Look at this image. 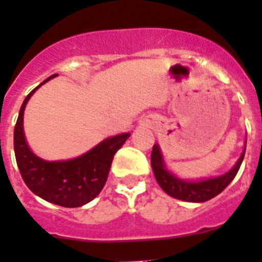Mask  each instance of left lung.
<instances>
[{"instance_id": "obj_1", "label": "left lung", "mask_w": 262, "mask_h": 262, "mask_svg": "<svg viewBox=\"0 0 262 262\" xmlns=\"http://www.w3.org/2000/svg\"><path fill=\"white\" fill-rule=\"evenodd\" d=\"M245 149H244L241 157L238 159L237 164L233 167L231 171L222 176L214 178V179L201 180V182H186V180L178 179L176 176L172 175L171 172H168L167 168L164 167V163H163V157H161L159 145H153L150 163H152L153 173H155L157 183L160 184L161 188L168 195L186 202H206L222 192L230 184L231 180L234 179L238 169L241 167L244 156H245Z\"/></svg>"}]
</instances>
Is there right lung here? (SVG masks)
Listing matches in <instances>:
<instances>
[{"label":"right lung","instance_id":"add662e5","mask_svg":"<svg viewBox=\"0 0 262 262\" xmlns=\"http://www.w3.org/2000/svg\"><path fill=\"white\" fill-rule=\"evenodd\" d=\"M56 75L57 74H54L42 83L48 82ZM40 86L27 95L14 126V155L17 165L28 188L37 196L61 207H79L93 201L101 192L107 180L113 157L130 135L122 133L106 138L95 148L72 160H42L29 149L23 129L25 105Z\"/></svg>","mask_w":262,"mask_h":262}]
</instances>
